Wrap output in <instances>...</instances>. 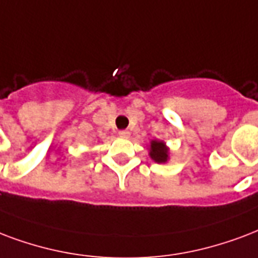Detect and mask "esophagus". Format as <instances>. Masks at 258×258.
Here are the masks:
<instances>
[{
  "mask_svg": "<svg viewBox=\"0 0 258 258\" xmlns=\"http://www.w3.org/2000/svg\"><path fill=\"white\" fill-rule=\"evenodd\" d=\"M119 137L127 139V138H130V133L128 131H125V130H121V131H119Z\"/></svg>",
  "mask_w": 258,
  "mask_h": 258,
  "instance_id": "34e87169",
  "label": "esophagus"
}]
</instances>
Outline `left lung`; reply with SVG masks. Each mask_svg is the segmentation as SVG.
I'll return each mask as SVG.
<instances>
[{
	"mask_svg": "<svg viewBox=\"0 0 258 258\" xmlns=\"http://www.w3.org/2000/svg\"><path fill=\"white\" fill-rule=\"evenodd\" d=\"M147 150L150 158L157 164H166L170 158V149L166 146V143L160 139H153L147 145Z\"/></svg>",
	"mask_w": 258,
	"mask_h": 258,
	"instance_id": "obj_1",
	"label": "left lung"
}]
</instances>
